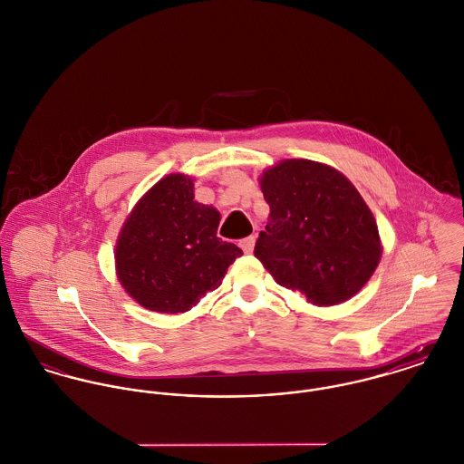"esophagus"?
<instances>
[{
  "mask_svg": "<svg viewBox=\"0 0 464 464\" xmlns=\"http://www.w3.org/2000/svg\"><path fill=\"white\" fill-rule=\"evenodd\" d=\"M255 242H256V238H255V237H247V238H244V240L240 242L242 251H244L246 255H251V253L255 251Z\"/></svg>",
  "mask_w": 464,
  "mask_h": 464,
  "instance_id": "esophagus-1",
  "label": "esophagus"
}]
</instances>
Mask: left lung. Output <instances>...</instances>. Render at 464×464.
Listing matches in <instances>:
<instances>
[{
	"label": "left lung",
	"mask_w": 464,
	"mask_h": 464,
	"mask_svg": "<svg viewBox=\"0 0 464 464\" xmlns=\"http://www.w3.org/2000/svg\"><path fill=\"white\" fill-rule=\"evenodd\" d=\"M259 183L270 215L255 256L276 283L314 306L354 297L382 253L375 218L356 187L311 160H283L263 170Z\"/></svg>",
	"instance_id": "obj_1"
}]
</instances>
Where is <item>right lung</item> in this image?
<instances>
[{
    "label": "right lung",
    "instance_id": "obj_1",
    "mask_svg": "<svg viewBox=\"0 0 464 464\" xmlns=\"http://www.w3.org/2000/svg\"><path fill=\"white\" fill-rule=\"evenodd\" d=\"M220 213L194 201V179L170 174L137 203L117 246L115 268L124 290L146 309L185 313L220 286L242 256L217 237Z\"/></svg>",
    "mask_w": 464,
    "mask_h": 464
}]
</instances>
